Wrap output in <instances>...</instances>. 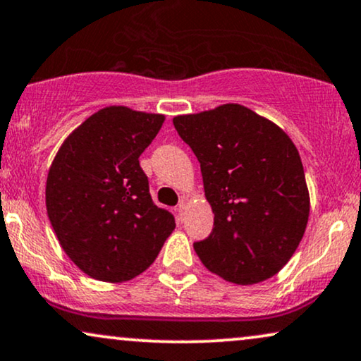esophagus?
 <instances>
[{"instance_id":"34e87169","label":"esophagus","mask_w":361,"mask_h":361,"mask_svg":"<svg viewBox=\"0 0 361 361\" xmlns=\"http://www.w3.org/2000/svg\"><path fill=\"white\" fill-rule=\"evenodd\" d=\"M185 212H186V202H185V200H181V202L178 203V214H180L181 220L185 218Z\"/></svg>"}]
</instances>
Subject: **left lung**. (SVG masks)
<instances>
[{
    "mask_svg": "<svg viewBox=\"0 0 361 361\" xmlns=\"http://www.w3.org/2000/svg\"><path fill=\"white\" fill-rule=\"evenodd\" d=\"M202 168L213 231L195 252L209 271L236 285L264 281L303 238L310 195L290 136L267 118L228 103L173 118Z\"/></svg>",
    "mask_w": 361,
    "mask_h": 361,
    "instance_id": "left-lung-1",
    "label": "left lung"
}]
</instances>
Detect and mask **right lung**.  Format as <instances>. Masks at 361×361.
<instances>
[{
  "label": "right lung",
  "mask_w": 361,
  "mask_h": 361,
  "mask_svg": "<svg viewBox=\"0 0 361 361\" xmlns=\"http://www.w3.org/2000/svg\"><path fill=\"white\" fill-rule=\"evenodd\" d=\"M165 116L108 106L58 149L47 180L48 218L65 253L99 281L138 276L157 259L175 218L149 195L140 154Z\"/></svg>",
  "instance_id": "1"
}]
</instances>
